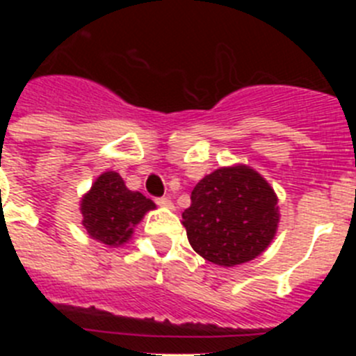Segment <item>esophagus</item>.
<instances>
[{
	"label": "esophagus",
	"instance_id": "1",
	"mask_svg": "<svg viewBox=\"0 0 356 356\" xmlns=\"http://www.w3.org/2000/svg\"><path fill=\"white\" fill-rule=\"evenodd\" d=\"M156 205L159 207H163V209H175V205H172V201H171V197H156Z\"/></svg>",
	"mask_w": 356,
	"mask_h": 356
}]
</instances>
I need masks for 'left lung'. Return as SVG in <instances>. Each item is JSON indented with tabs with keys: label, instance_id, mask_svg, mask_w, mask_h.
I'll return each mask as SVG.
<instances>
[{
	"label": "left lung",
	"instance_id": "obj_1",
	"mask_svg": "<svg viewBox=\"0 0 356 356\" xmlns=\"http://www.w3.org/2000/svg\"><path fill=\"white\" fill-rule=\"evenodd\" d=\"M278 197L248 165L221 168L197 181L181 213L193 250L209 262L234 267L257 259L275 238Z\"/></svg>",
	"mask_w": 356,
	"mask_h": 356
}]
</instances>
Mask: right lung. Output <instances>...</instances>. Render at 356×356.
Here are the masks:
<instances>
[{"instance_id":"1","label":"right lung","mask_w":356,"mask_h":356,"mask_svg":"<svg viewBox=\"0 0 356 356\" xmlns=\"http://www.w3.org/2000/svg\"><path fill=\"white\" fill-rule=\"evenodd\" d=\"M153 209V201L130 191L118 172L106 171L81 197V225L96 241L106 246H121L131 237L144 213Z\"/></svg>"}]
</instances>
